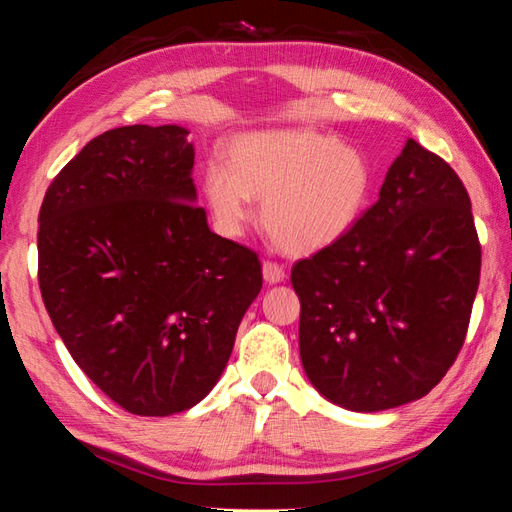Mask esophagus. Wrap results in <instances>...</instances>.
<instances>
[{"mask_svg":"<svg viewBox=\"0 0 512 512\" xmlns=\"http://www.w3.org/2000/svg\"><path fill=\"white\" fill-rule=\"evenodd\" d=\"M262 273H264L266 284L284 282V277H287V273H284V268L280 264H275V262H264L262 264Z\"/></svg>","mask_w":512,"mask_h":512,"instance_id":"34e87169","label":"esophagus"}]
</instances>
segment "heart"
I'll return each instance as SVG.
<instances>
[{
    "mask_svg": "<svg viewBox=\"0 0 512 512\" xmlns=\"http://www.w3.org/2000/svg\"><path fill=\"white\" fill-rule=\"evenodd\" d=\"M203 194L216 230L239 237L262 203L268 235L291 255H314L341 241L366 212L372 167L334 135L307 128L255 131L228 146V164H207Z\"/></svg>",
    "mask_w": 512,
    "mask_h": 512,
    "instance_id": "heart-1",
    "label": "heart"
}]
</instances>
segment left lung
Returning a JSON list of instances; mask_svg holds the SVG:
<instances>
[{"instance_id":"obj_1","label":"left lung","mask_w":512,"mask_h":512,"mask_svg":"<svg viewBox=\"0 0 512 512\" xmlns=\"http://www.w3.org/2000/svg\"><path fill=\"white\" fill-rule=\"evenodd\" d=\"M479 273L461 178L409 140L348 235L291 268L311 386L359 413L420 400L463 348Z\"/></svg>"}]
</instances>
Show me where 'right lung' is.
Segmentation results:
<instances>
[{"label": "right lung", "instance_id": "add662e5", "mask_svg": "<svg viewBox=\"0 0 512 512\" xmlns=\"http://www.w3.org/2000/svg\"><path fill=\"white\" fill-rule=\"evenodd\" d=\"M183 126H121L94 137L40 207L38 282L79 368L121 409H192L232 354L262 289L246 246L214 235L196 205Z\"/></svg>", "mask_w": 512, "mask_h": 512}]
</instances>
